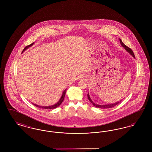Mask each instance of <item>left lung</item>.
I'll list each match as a JSON object with an SVG mask.
<instances>
[{
	"instance_id": "1",
	"label": "left lung",
	"mask_w": 152,
	"mask_h": 152,
	"mask_svg": "<svg viewBox=\"0 0 152 152\" xmlns=\"http://www.w3.org/2000/svg\"><path fill=\"white\" fill-rule=\"evenodd\" d=\"M120 43H121V45L123 46V47L126 50V51H128L129 53H130V55L133 57L134 58H135V56H134V53H133V52L132 51V50L130 49V48H129L128 47H127L126 45H125L123 43V42H122V40H121V39H120ZM87 96H88V100H89V101L94 105V107H97V108H101V109H108V108H113V107H115L116 105H118V104H120L121 101L123 100H120V101H118V102H116L115 103H113V104H105V105H98V104H95L94 103L93 101L91 100V97H90V96H89V94H87Z\"/></svg>"
}]
</instances>
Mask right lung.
Returning a JSON list of instances; mask_svg holds the SVG:
<instances>
[{
	"mask_svg": "<svg viewBox=\"0 0 152 152\" xmlns=\"http://www.w3.org/2000/svg\"><path fill=\"white\" fill-rule=\"evenodd\" d=\"M33 44H34V43H33L29 45L26 46V47L24 48V50H23V52L24 51H25V50H26L27 48H28L29 47L32 46ZM66 89H65V90L63 91V94H62V96H61V97L60 99L59 100V101H58V102H57L56 104H54V105H51V106H48V107H44V106H40V105H36V104H34V103H33V104H34L35 106H36V107H39V108H40L50 109H51L56 108L58 107V106H59V105L62 103V102L63 101V100H64V97H65V94H66Z\"/></svg>",
	"mask_w": 152,
	"mask_h": 152,
	"instance_id": "1",
	"label": "right lung"
}]
</instances>
